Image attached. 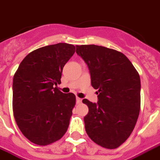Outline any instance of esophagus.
<instances>
[{"mask_svg":"<svg viewBox=\"0 0 160 160\" xmlns=\"http://www.w3.org/2000/svg\"><path fill=\"white\" fill-rule=\"evenodd\" d=\"M81 102H82V99L80 98H79V97H77V98H76V102H77V103H80Z\"/></svg>","mask_w":160,"mask_h":160,"instance_id":"obj_1","label":"esophagus"}]
</instances>
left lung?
Instances as JSON below:
<instances>
[{
	"label": "left lung",
	"mask_w": 160,
	"mask_h": 160,
	"mask_svg": "<svg viewBox=\"0 0 160 160\" xmlns=\"http://www.w3.org/2000/svg\"><path fill=\"white\" fill-rule=\"evenodd\" d=\"M76 53L88 65L98 101L86 98L84 118L89 137L106 149L119 147L131 136L141 108V79L123 53L98 45H80Z\"/></svg>",
	"instance_id": "left-lung-1"
}]
</instances>
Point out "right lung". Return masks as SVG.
<instances>
[{
  "instance_id": "obj_1",
  "label": "right lung",
  "mask_w": 160,
  "mask_h": 160,
  "mask_svg": "<svg viewBox=\"0 0 160 160\" xmlns=\"http://www.w3.org/2000/svg\"><path fill=\"white\" fill-rule=\"evenodd\" d=\"M75 52L74 45L63 42L38 48L26 56L14 75V117L33 144L50 145L68 129L76 95L55 86L61 84L63 67Z\"/></svg>"
}]
</instances>
